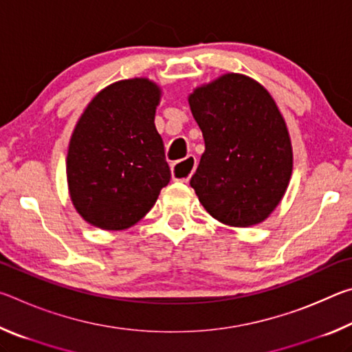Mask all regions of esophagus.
Segmentation results:
<instances>
[{"instance_id":"obj_1","label":"esophagus","mask_w":352,"mask_h":352,"mask_svg":"<svg viewBox=\"0 0 352 352\" xmlns=\"http://www.w3.org/2000/svg\"><path fill=\"white\" fill-rule=\"evenodd\" d=\"M195 164H197V162H195L194 157H188L186 160L174 163V166H172V177H174V180L188 183L192 172L195 170Z\"/></svg>"}]
</instances>
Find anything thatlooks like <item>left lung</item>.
<instances>
[{"label": "left lung", "mask_w": 352, "mask_h": 352, "mask_svg": "<svg viewBox=\"0 0 352 352\" xmlns=\"http://www.w3.org/2000/svg\"><path fill=\"white\" fill-rule=\"evenodd\" d=\"M205 152L189 184L219 222H262L283 199L292 174L285 122L269 91L247 76L225 74L189 96Z\"/></svg>", "instance_id": "8db88e82"}]
</instances>
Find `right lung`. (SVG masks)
Instances as JSON below:
<instances>
[{"label":"right lung","instance_id":"right-lung-1","mask_svg":"<svg viewBox=\"0 0 352 352\" xmlns=\"http://www.w3.org/2000/svg\"><path fill=\"white\" fill-rule=\"evenodd\" d=\"M158 87L121 80L100 91L71 136L67 175L71 200L98 228L126 230L148 212L170 180L155 129Z\"/></svg>","mask_w":352,"mask_h":352}]
</instances>
